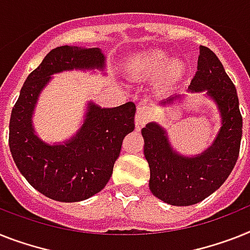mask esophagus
Masks as SVG:
<instances>
[{"instance_id": "1", "label": "esophagus", "mask_w": 250, "mask_h": 250, "mask_svg": "<svg viewBox=\"0 0 250 250\" xmlns=\"http://www.w3.org/2000/svg\"><path fill=\"white\" fill-rule=\"evenodd\" d=\"M151 118V110L147 105H138L136 112V127L138 129L144 127Z\"/></svg>"}]
</instances>
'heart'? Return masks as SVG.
Instances as JSON below:
<instances>
[{
	"label": "heart",
	"instance_id": "obj_1",
	"mask_svg": "<svg viewBox=\"0 0 250 250\" xmlns=\"http://www.w3.org/2000/svg\"><path fill=\"white\" fill-rule=\"evenodd\" d=\"M132 72L142 77L157 79L159 90L170 91L183 77L184 66L178 61H171L163 49H152L133 57L131 62Z\"/></svg>",
	"mask_w": 250,
	"mask_h": 250
}]
</instances>
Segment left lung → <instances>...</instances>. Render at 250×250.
Returning <instances> with one entry per match:
<instances>
[{"label": "left lung", "instance_id": "8db88e82", "mask_svg": "<svg viewBox=\"0 0 250 250\" xmlns=\"http://www.w3.org/2000/svg\"><path fill=\"white\" fill-rule=\"evenodd\" d=\"M188 90L206 91L221 115V128L207 150L196 156H184L173 150L161 125L151 122L142 128L144 154L150 167V190L173 206H190L219 189L235 167L242 141L243 118L235 86L209 48L200 47L197 72ZM180 99V95L170 96L161 105Z\"/></svg>", "mask_w": 250, "mask_h": 250}]
</instances>
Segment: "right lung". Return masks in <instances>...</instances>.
Here are the masks:
<instances>
[{
    "instance_id": "obj_1",
    "label": "right lung",
    "mask_w": 250,
    "mask_h": 250,
    "mask_svg": "<svg viewBox=\"0 0 250 250\" xmlns=\"http://www.w3.org/2000/svg\"><path fill=\"white\" fill-rule=\"evenodd\" d=\"M104 67L100 48H54L25 80L12 108L8 135L12 159L29 184L50 200L79 202L100 192L112 177L123 138L135 129V103L100 108L90 102L83 125L64 144H45L35 135L31 117L52 75Z\"/></svg>"
}]
</instances>
